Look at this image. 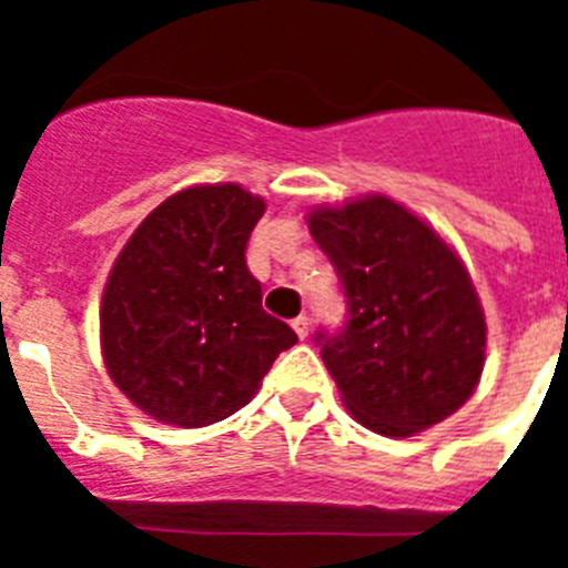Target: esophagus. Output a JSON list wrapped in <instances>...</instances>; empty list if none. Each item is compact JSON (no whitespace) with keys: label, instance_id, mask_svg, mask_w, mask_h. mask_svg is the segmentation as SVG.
Here are the masks:
<instances>
[{"label":"esophagus","instance_id":"34e87169","mask_svg":"<svg viewBox=\"0 0 568 568\" xmlns=\"http://www.w3.org/2000/svg\"><path fill=\"white\" fill-rule=\"evenodd\" d=\"M293 329L298 338H307L310 335V318L307 315H298V318H293Z\"/></svg>","mask_w":568,"mask_h":568}]
</instances>
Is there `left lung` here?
<instances>
[{
    "label": "left lung",
    "instance_id": "obj_1",
    "mask_svg": "<svg viewBox=\"0 0 568 568\" xmlns=\"http://www.w3.org/2000/svg\"><path fill=\"white\" fill-rule=\"evenodd\" d=\"M307 224L346 298L344 327L315 333L346 409L386 438L449 418L486 358L484 310L458 255L386 195L318 207Z\"/></svg>",
    "mask_w": 568,
    "mask_h": 568
}]
</instances>
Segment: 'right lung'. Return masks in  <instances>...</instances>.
Returning <instances> with one entry per match:
<instances>
[{"label":"right lung","instance_id":"obj_1","mask_svg":"<svg viewBox=\"0 0 568 568\" xmlns=\"http://www.w3.org/2000/svg\"><path fill=\"white\" fill-rule=\"evenodd\" d=\"M264 199L239 184L170 195L110 270L102 353L113 384L150 418L199 429L250 404L298 335L261 307L247 241Z\"/></svg>","mask_w":568,"mask_h":568}]
</instances>
